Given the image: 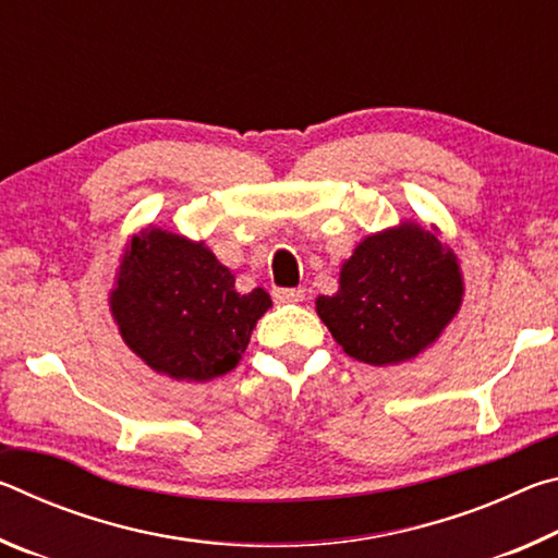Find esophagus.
Segmentation results:
<instances>
[{
  "instance_id": "34e87169",
  "label": "esophagus",
  "mask_w": 558,
  "mask_h": 558,
  "mask_svg": "<svg viewBox=\"0 0 558 558\" xmlns=\"http://www.w3.org/2000/svg\"><path fill=\"white\" fill-rule=\"evenodd\" d=\"M272 298L278 302H302L305 300V290L302 288H276L272 290Z\"/></svg>"
}]
</instances>
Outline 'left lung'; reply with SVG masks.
I'll return each instance as SVG.
<instances>
[{
	"mask_svg": "<svg viewBox=\"0 0 558 558\" xmlns=\"http://www.w3.org/2000/svg\"><path fill=\"white\" fill-rule=\"evenodd\" d=\"M458 256L436 231L413 221L366 235L335 295L317 298V315L356 362L401 364L442 335L462 302Z\"/></svg>",
	"mask_w": 558,
	"mask_h": 558,
	"instance_id": "left-lung-1",
	"label": "left lung"
}]
</instances>
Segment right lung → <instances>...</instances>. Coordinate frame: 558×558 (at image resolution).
<instances>
[{
    "label": "right lung",
    "mask_w": 558,
    "mask_h": 558,
    "mask_svg": "<svg viewBox=\"0 0 558 558\" xmlns=\"http://www.w3.org/2000/svg\"><path fill=\"white\" fill-rule=\"evenodd\" d=\"M270 305L263 288L235 290L233 272L204 241L157 226L132 235L110 292L125 344L177 381H209L235 369Z\"/></svg>",
    "instance_id": "obj_1"
}]
</instances>
